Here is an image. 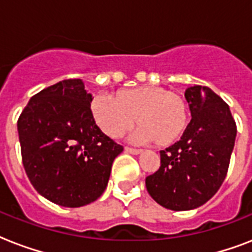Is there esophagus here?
Segmentation results:
<instances>
[{
	"instance_id": "34e87169",
	"label": "esophagus",
	"mask_w": 252,
	"mask_h": 252,
	"mask_svg": "<svg viewBox=\"0 0 252 252\" xmlns=\"http://www.w3.org/2000/svg\"><path fill=\"white\" fill-rule=\"evenodd\" d=\"M126 153H130V154H134V156H137V154L141 153L142 150L141 149H133V148H128V146H126Z\"/></svg>"
}]
</instances>
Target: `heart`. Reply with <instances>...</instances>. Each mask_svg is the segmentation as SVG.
<instances>
[{
    "label": "heart",
    "mask_w": 252,
    "mask_h": 252,
    "mask_svg": "<svg viewBox=\"0 0 252 252\" xmlns=\"http://www.w3.org/2000/svg\"><path fill=\"white\" fill-rule=\"evenodd\" d=\"M94 122L108 137H120L137 120L134 138L167 146L184 133L188 126V106L182 95L159 86L119 90L115 98L95 95L90 106Z\"/></svg>",
    "instance_id": "obj_1"
}]
</instances>
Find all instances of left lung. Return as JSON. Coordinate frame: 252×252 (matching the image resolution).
Instances as JSON below:
<instances>
[{"mask_svg": "<svg viewBox=\"0 0 252 252\" xmlns=\"http://www.w3.org/2000/svg\"><path fill=\"white\" fill-rule=\"evenodd\" d=\"M191 123L174 145L161 150V166L145 179L149 195L171 211L201 207L225 180L237 126L230 108L207 86L188 87Z\"/></svg>", "mask_w": 252, "mask_h": 252, "instance_id": "1", "label": "left lung"}]
</instances>
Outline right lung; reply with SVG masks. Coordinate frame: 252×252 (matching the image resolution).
I'll return each mask as SVG.
<instances>
[{
    "mask_svg": "<svg viewBox=\"0 0 252 252\" xmlns=\"http://www.w3.org/2000/svg\"><path fill=\"white\" fill-rule=\"evenodd\" d=\"M82 80H64L30 99L18 119L22 161L33 188L49 201L84 207L102 196L123 152L91 115Z\"/></svg>",
    "mask_w": 252,
    "mask_h": 252,
    "instance_id": "obj_1",
    "label": "right lung"
}]
</instances>
